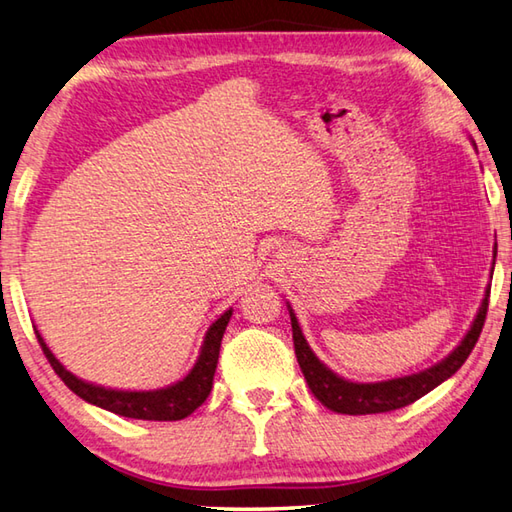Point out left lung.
<instances>
[{
  "mask_svg": "<svg viewBox=\"0 0 512 512\" xmlns=\"http://www.w3.org/2000/svg\"><path fill=\"white\" fill-rule=\"evenodd\" d=\"M497 252V247H495ZM497 256V254H495ZM488 296L486 292L484 303L479 307V314L472 323L470 332L466 334V339L461 341V345L452 352L448 359H443L437 363L435 368L423 370L419 374L412 376H401V379H392V381H381V383H352L345 381L341 376H336L332 370H327L325 365L316 359L314 352L307 345L305 336L298 327V321L294 312L289 310V318H292V339H294V352L298 365H301L303 376L314 397L323 403L325 408H330L334 412L341 414H379V412H390V410H399L403 406H410L417 399H421L423 394H428L430 390H435L439 383L450 379L461 365L466 363V359L475 347L481 327L486 323V314H488Z\"/></svg>",
  "mask_w": 512,
  "mask_h": 512,
  "instance_id": "1",
  "label": "left lung"
}]
</instances>
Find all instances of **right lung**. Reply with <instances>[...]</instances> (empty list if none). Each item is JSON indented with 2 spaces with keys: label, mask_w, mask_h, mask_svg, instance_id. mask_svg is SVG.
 I'll return each instance as SVG.
<instances>
[{
  "label": "right lung",
  "mask_w": 512,
  "mask_h": 512,
  "mask_svg": "<svg viewBox=\"0 0 512 512\" xmlns=\"http://www.w3.org/2000/svg\"><path fill=\"white\" fill-rule=\"evenodd\" d=\"M231 318V310H227L218 321L209 327L205 336V345H202V352L198 356V363L194 365L185 379L178 381L176 385L165 390H153V392H124V390H106L100 385L84 383L66 372L62 363L55 359L53 352L48 350L40 332H35L37 341L42 345V352L46 354L48 363L55 370V374L69 385L77 397L93 403V406L104 408L109 412L120 414V417L129 419H144V421H178L189 417L198 406L207 401L211 385H214V372L218 365V354H220V341H223L225 327Z\"/></svg>",
  "instance_id": "right-lung-1"
}]
</instances>
